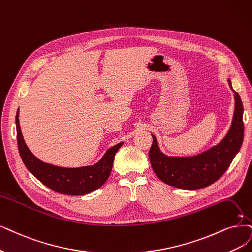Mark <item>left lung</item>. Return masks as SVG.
Returning a JSON list of instances; mask_svg holds the SVG:
<instances>
[{
    "label": "left lung",
    "mask_w": 252,
    "mask_h": 252,
    "mask_svg": "<svg viewBox=\"0 0 252 252\" xmlns=\"http://www.w3.org/2000/svg\"><path fill=\"white\" fill-rule=\"evenodd\" d=\"M235 93V112L226 136L217 145L199 155L192 157H168L164 155L154 135L150 150L153 169L162 182L184 190H197L208 187L218 181L239 153L243 143V104L239 93Z\"/></svg>",
    "instance_id": "1"
}]
</instances>
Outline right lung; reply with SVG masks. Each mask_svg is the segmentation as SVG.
I'll list each match as a JSON object with an SVG mask.
<instances>
[{
  "mask_svg": "<svg viewBox=\"0 0 252 252\" xmlns=\"http://www.w3.org/2000/svg\"><path fill=\"white\" fill-rule=\"evenodd\" d=\"M15 124L18 152L27 169L46 187L66 195H85L100 188L111 173L115 154L124 144V142H120L111 147L101 160L94 165L79 168H64L40 161L29 151L22 135L18 110Z\"/></svg>",
  "mask_w": 252,
  "mask_h": 252,
  "instance_id": "right-lung-1",
  "label": "right lung"
}]
</instances>
